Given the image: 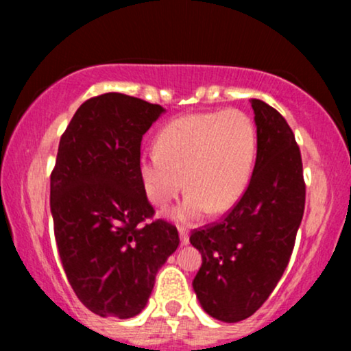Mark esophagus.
Returning <instances> with one entry per match:
<instances>
[{"instance_id":"esophagus-1","label":"esophagus","mask_w":351,"mask_h":351,"mask_svg":"<svg viewBox=\"0 0 351 351\" xmlns=\"http://www.w3.org/2000/svg\"><path fill=\"white\" fill-rule=\"evenodd\" d=\"M180 241H181V245H186L189 243V236H188L186 228H180Z\"/></svg>"}]
</instances>
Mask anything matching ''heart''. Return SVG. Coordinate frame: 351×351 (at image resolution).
I'll use <instances>...</instances> for the list:
<instances>
[{
  "label": "heart",
  "mask_w": 351,
  "mask_h": 351,
  "mask_svg": "<svg viewBox=\"0 0 351 351\" xmlns=\"http://www.w3.org/2000/svg\"><path fill=\"white\" fill-rule=\"evenodd\" d=\"M256 153V125L244 112L183 115L158 132L156 147L140 153V183L156 208L168 206L186 186L173 217L195 223L209 209L223 213L239 201L251 180Z\"/></svg>",
  "instance_id": "obj_1"
}]
</instances>
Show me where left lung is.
Segmentation results:
<instances>
[{"label": "left lung", "instance_id": "1", "mask_svg": "<svg viewBox=\"0 0 351 351\" xmlns=\"http://www.w3.org/2000/svg\"><path fill=\"white\" fill-rule=\"evenodd\" d=\"M257 156L249 186L219 223L195 229L201 252L193 289L213 318L234 324L269 299L291 261L305 208L302 156L276 108L252 99Z\"/></svg>", "mask_w": 351, "mask_h": 351}]
</instances>
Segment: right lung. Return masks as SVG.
Wrapping results in <instances>:
<instances>
[{
  "mask_svg": "<svg viewBox=\"0 0 351 351\" xmlns=\"http://www.w3.org/2000/svg\"><path fill=\"white\" fill-rule=\"evenodd\" d=\"M162 106L108 92L86 100L60 136L51 213L60 263L77 299L100 317L147 305L158 269L180 244L155 215L138 176L145 132Z\"/></svg>",
  "mask_w": 351,
  "mask_h": 351,
  "instance_id": "obj_1",
  "label": "right lung"
}]
</instances>
